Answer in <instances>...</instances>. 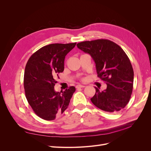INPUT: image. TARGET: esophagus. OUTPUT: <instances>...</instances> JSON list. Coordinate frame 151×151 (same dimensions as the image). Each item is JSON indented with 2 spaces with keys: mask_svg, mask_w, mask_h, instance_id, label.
Returning a JSON list of instances; mask_svg holds the SVG:
<instances>
[{
  "mask_svg": "<svg viewBox=\"0 0 151 151\" xmlns=\"http://www.w3.org/2000/svg\"><path fill=\"white\" fill-rule=\"evenodd\" d=\"M85 86H84V85H81V84H79V85H77V86H76V88H85Z\"/></svg>",
  "mask_w": 151,
  "mask_h": 151,
  "instance_id": "esophagus-1",
  "label": "esophagus"
}]
</instances>
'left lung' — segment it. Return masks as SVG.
<instances>
[{
    "label": "left lung",
    "instance_id": "1",
    "mask_svg": "<svg viewBox=\"0 0 151 151\" xmlns=\"http://www.w3.org/2000/svg\"><path fill=\"white\" fill-rule=\"evenodd\" d=\"M77 46L93 58L98 77L107 84L102 91L95 87L96 93L91 101L109 113L124 108L130 99L134 82V70L125 52L119 45L106 39L86 41Z\"/></svg>",
    "mask_w": 151,
    "mask_h": 151
}]
</instances>
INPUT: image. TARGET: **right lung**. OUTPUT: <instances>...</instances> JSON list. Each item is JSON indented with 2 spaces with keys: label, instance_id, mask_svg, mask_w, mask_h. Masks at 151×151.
Wrapping results in <instances>:
<instances>
[{
  "label": "right lung",
  "instance_id": "obj_1",
  "mask_svg": "<svg viewBox=\"0 0 151 151\" xmlns=\"http://www.w3.org/2000/svg\"><path fill=\"white\" fill-rule=\"evenodd\" d=\"M76 43H53L35 52L26 63L24 75L26 98L36 115L45 120H53L68 108L75 92L74 86L56 92L54 86L58 74L64 70L66 55Z\"/></svg>",
  "mask_w": 151,
  "mask_h": 151
}]
</instances>
